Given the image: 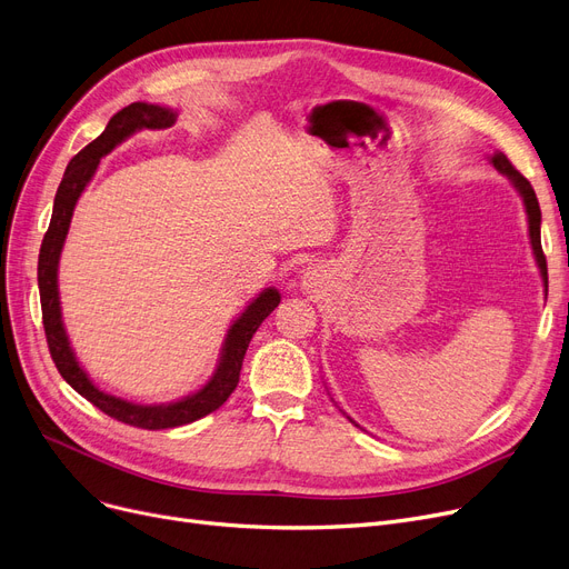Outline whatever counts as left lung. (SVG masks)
<instances>
[{"instance_id":"8db88e82","label":"left lung","mask_w":569,"mask_h":569,"mask_svg":"<svg viewBox=\"0 0 569 569\" xmlns=\"http://www.w3.org/2000/svg\"><path fill=\"white\" fill-rule=\"evenodd\" d=\"M490 162L492 167H496L500 174H505L511 186L518 190V194H521L523 200V207H526V213H528V232H530V243H532V253H535V260H537V267H539V274H541V281H545V290H549V274H547V258H545V251H541V234H539V226H541V211H539V202H537V194L530 186V181L518 171L505 153H492L490 156Z\"/></svg>"}]
</instances>
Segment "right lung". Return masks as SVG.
<instances>
[{
    "label": "right lung",
    "instance_id": "right-lung-1",
    "mask_svg": "<svg viewBox=\"0 0 569 569\" xmlns=\"http://www.w3.org/2000/svg\"><path fill=\"white\" fill-rule=\"evenodd\" d=\"M174 122H177L174 109L148 104V102H134L126 109H120L109 120L104 132L69 160L60 188L56 192L51 226H48V232L43 234L41 251H39V269H37L46 341L58 372L73 390L83 395V398L92 402L97 409H102L104 413L116 418V421L143 428V430H164V428L188 426L197 421V418H202L223 405L239 383L241 362L256 330L281 302V295L277 288H264L230 326L223 341V349H220L213 377L200 390L186 395V398L177 402L134 405L122 398H116V395H109L97 388L90 381L86 369L79 365L77 356H73V349L62 323L60 290H58V264H60L62 246L69 232L73 207H77L81 192L94 177L97 167H100V160L109 156L118 143H122L139 130H164L174 126Z\"/></svg>",
    "mask_w": 569,
    "mask_h": 569
}]
</instances>
